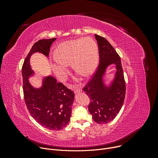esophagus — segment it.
Here are the masks:
<instances>
[{
	"label": "esophagus",
	"mask_w": 158,
	"mask_h": 158,
	"mask_svg": "<svg viewBox=\"0 0 158 158\" xmlns=\"http://www.w3.org/2000/svg\"><path fill=\"white\" fill-rule=\"evenodd\" d=\"M82 92V89H81V88H79V89H76L74 91V93L75 94H78V93H79V92Z\"/></svg>",
	"instance_id": "obj_1"
}]
</instances>
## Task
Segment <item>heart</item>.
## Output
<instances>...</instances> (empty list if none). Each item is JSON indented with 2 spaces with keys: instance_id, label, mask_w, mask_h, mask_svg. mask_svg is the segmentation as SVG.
I'll return each mask as SVG.
<instances>
[{
  "instance_id": "b5f03b06",
  "label": "heart",
  "mask_w": 158,
  "mask_h": 158,
  "mask_svg": "<svg viewBox=\"0 0 158 158\" xmlns=\"http://www.w3.org/2000/svg\"><path fill=\"white\" fill-rule=\"evenodd\" d=\"M54 55L52 69L62 81L68 76L69 64L75 72L88 77L95 72L98 63V47L90 37L64 41L57 47Z\"/></svg>"
}]
</instances>
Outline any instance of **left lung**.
<instances>
[{"label": "left lung", "instance_id": "1", "mask_svg": "<svg viewBox=\"0 0 158 158\" xmlns=\"http://www.w3.org/2000/svg\"><path fill=\"white\" fill-rule=\"evenodd\" d=\"M95 36L98 47L99 64L82 91L90 98L88 110L94 120L104 124L113 120L120 111L126 95V82L119 55L106 39L97 35ZM112 64H115L117 71L107 87L104 83L103 76L107 67Z\"/></svg>", "mask_w": 158, "mask_h": 158}]
</instances>
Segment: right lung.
Listing matches in <instances>:
<instances>
[{
	"mask_svg": "<svg viewBox=\"0 0 158 158\" xmlns=\"http://www.w3.org/2000/svg\"><path fill=\"white\" fill-rule=\"evenodd\" d=\"M56 40V38L43 39L36 42L25 59L22 69L23 97L27 110L41 126L52 131L61 130L69 123L75 95L73 91L61 82H57L51 76L44 78L40 88L33 87L29 79L34 76L35 72L29 61L31 55L35 52L48 57L50 48Z\"/></svg>",
	"mask_w": 158,
	"mask_h": 158,
	"instance_id": "add662e5",
	"label": "right lung"
}]
</instances>
